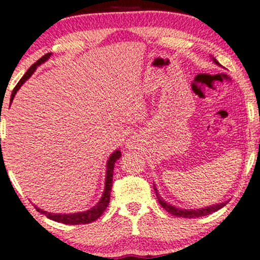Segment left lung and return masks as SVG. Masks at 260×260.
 <instances>
[{
  "label": "left lung",
  "mask_w": 260,
  "mask_h": 260,
  "mask_svg": "<svg viewBox=\"0 0 260 260\" xmlns=\"http://www.w3.org/2000/svg\"><path fill=\"white\" fill-rule=\"evenodd\" d=\"M212 60L216 63V65L220 66V63L216 61V59L212 58ZM154 190L156 193V198H157V200H158V204L161 205L167 212H169L170 214H173L175 216H180V218H199V216H205V215L212 214V213L219 211L220 208H222L223 206H226L227 204H229V201H225V202H221V204L208 206V207H202V208H197V209H184V208L175 207V206L170 205L167 201L163 200V199L161 198V195L158 194L157 188H156L155 183H154Z\"/></svg>",
  "instance_id": "8db88e82"
}]
</instances>
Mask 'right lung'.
<instances>
[{"instance_id":"right-lung-1","label":"right lung","mask_w":260,"mask_h":260,"mask_svg":"<svg viewBox=\"0 0 260 260\" xmlns=\"http://www.w3.org/2000/svg\"><path fill=\"white\" fill-rule=\"evenodd\" d=\"M49 56H51V53H48V54H46L42 56L41 59H39L37 62L33 63L29 67V70L27 71L26 74L21 78V80L17 83V85L14 88L13 92H12V97H10V104H12L14 97H15L16 92L20 90V87L22 86V85L26 83V81L29 79L31 77V74L35 72V70H37V67L39 65H41V63H44L45 61H47ZM120 156V151L117 149L111 154L110 156L108 162H106V176H105V188H104V191H103V195L101 198V200L98 201V204L93 206V207L87 209V211H84V212H78V213H70V214H61V213H49V212H46L44 209L39 208L35 206V208H37L38 212H40L41 214H45L47 216L48 219L51 220H54L56 222H62V223H66V225H84V223H90L92 221H95L99 216L103 214V212L105 211L106 207L109 206V202H110V193H111V188H112V176H113V168H115V162L117 159H119Z\"/></svg>"}]
</instances>
